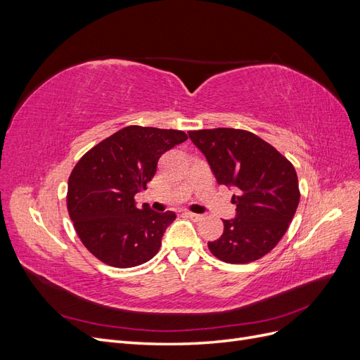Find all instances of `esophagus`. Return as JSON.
I'll use <instances>...</instances> for the list:
<instances>
[{
    "label": "esophagus",
    "mask_w": 360,
    "mask_h": 360,
    "mask_svg": "<svg viewBox=\"0 0 360 360\" xmlns=\"http://www.w3.org/2000/svg\"><path fill=\"white\" fill-rule=\"evenodd\" d=\"M184 214H186V216L189 217V219H192V221H195V222L202 221V214H197V213H192V212H186Z\"/></svg>",
    "instance_id": "34e87169"
}]
</instances>
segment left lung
<instances>
[{
  "label": "left lung",
  "mask_w": 360,
  "mask_h": 360,
  "mask_svg": "<svg viewBox=\"0 0 360 360\" xmlns=\"http://www.w3.org/2000/svg\"><path fill=\"white\" fill-rule=\"evenodd\" d=\"M219 184L233 186L236 217L209 242L210 252L230 264H246L274 249L292 221L300 192L292 163L252 132L217 127L191 130Z\"/></svg>",
  "instance_id": "obj_1"
}]
</instances>
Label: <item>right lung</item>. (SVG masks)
<instances>
[{
    "mask_svg": "<svg viewBox=\"0 0 360 360\" xmlns=\"http://www.w3.org/2000/svg\"><path fill=\"white\" fill-rule=\"evenodd\" d=\"M181 130L127 126L94 146L76 163L68 184V210L82 245L102 263L127 269L147 263L162 245L172 212L138 209L159 158L181 144Z\"/></svg>",
    "mask_w": 360,
    "mask_h": 360,
    "instance_id": "right-lung-1",
    "label": "right lung"
}]
</instances>
